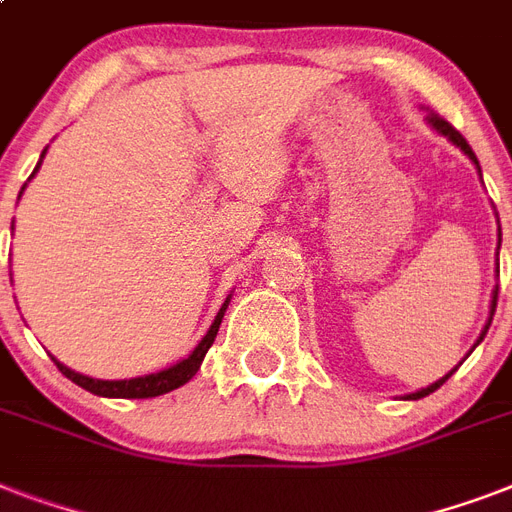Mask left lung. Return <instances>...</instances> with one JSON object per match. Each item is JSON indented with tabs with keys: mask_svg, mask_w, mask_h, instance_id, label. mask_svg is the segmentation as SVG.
Wrapping results in <instances>:
<instances>
[{
	"mask_svg": "<svg viewBox=\"0 0 512 512\" xmlns=\"http://www.w3.org/2000/svg\"><path fill=\"white\" fill-rule=\"evenodd\" d=\"M425 122L430 124V130H436L438 135H441V138H446L449 140V143H452V146H457L462 151V154L468 156L470 162L476 164V170H478V175H481V167H478V159H476V154H473V148L468 146V140L462 138L460 132L454 130L452 124L449 122H444V119H441V116H436L433 114V111H428V116H425ZM500 244H502V228H500V217H497V276H500ZM497 292H500V284H497V287H494V292H492V305H489V319H486V324H484V329H481V335H478V340L473 342V348H470V353H473V350L478 348V345H481V340H484L486 337V332H489V327H492V316H494V308H497ZM462 364V361H460ZM457 364V366H460ZM457 366H454L452 372L449 374H444V377H441V380H436V382H430L428 388H420V390H414V393H406V401H417V398H425V396H430V393H433V390H438L441 388V385H444L446 380H449V377H452L454 372H457Z\"/></svg>",
	"mask_w": 512,
	"mask_h": 512,
	"instance_id": "left-lung-1",
	"label": "left lung"
}]
</instances>
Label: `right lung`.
Segmentation results:
<instances>
[{
  "mask_svg": "<svg viewBox=\"0 0 512 512\" xmlns=\"http://www.w3.org/2000/svg\"><path fill=\"white\" fill-rule=\"evenodd\" d=\"M44 154H47V148H44L42 156H39V164L34 167L31 177H34L36 172H39V167H42ZM31 177H28V180H31ZM26 185L20 188V193L26 191ZM228 303H231V295L225 297V303L220 305V311H217L215 321H212V327L207 329V335L201 337L199 345H196V348H193L191 353L183 358V361H177V364L167 366V369H162V372L143 374V377H130V380H95V377H87V374H79V372H74V369H68L66 364H60L58 358H52V361L58 364V369L66 374L68 380L76 382L79 388L90 390V393H95V396H103V398H154V396H164V393H170V390L185 385V382L191 380L193 374L199 372L201 361H204L207 350L212 348V342H215L217 329H220V321H223Z\"/></svg>",
  "mask_w": 512,
  "mask_h": 512,
  "instance_id": "1",
  "label": "right lung"
}]
</instances>
